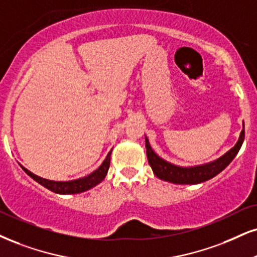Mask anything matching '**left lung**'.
Segmentation results:
<instances>
[{
	"mask_svg": "<svg viewBox=\"0 0 257 257\" xmlns=\"http://www.w3.org/2000/svg\"><path fill=\"white\" fill-rule=\"evenodd\" d=\"M244 136V122H243V130L240 132L239 138L235 144V147L231 148L223 156L212 161V162L191 167L177 166V164H173L163 160L162 157L158 156L153 150L150 143H149L148 137L145 136V148H147L148 162L151 166V169H153L155 175L158 179L163 180V181L176 183V185H198V183L205 182L218 175L232 162V160L236 157L240 147H242Z\"/></svg>",
	"mask_w": 257,
	"mask_h": 257,
	"instance_id": "left-lung-1",
	"label": "left lung"
}]
</instances>
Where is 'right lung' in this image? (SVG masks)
Segmentation results:
<instances>
[{
  "mask_svg": "<svg viewBox=\"0 0 257 257\" xmlns=\"http://www.w3.org/2000/svg\"><path fill=\"white\" fill-rule=\"evenodd\" d=\"M110 155H112V150L109 151L106 158L101 166L97 168L96 170H94L93 173H90L89 175L81 177V179L70 180V181H53V180H47L44 177H40L33 174L30 170L26 169L24 166L20 167L24 169V172L27 174L28 176H31L34 181L40 183L41 186H44L45 188L50 189L51 192H55L57 194H77V193H82L88 191V189L93 188L96 185H99L100 182L103 181V179L107 175L108 172L109 163H110Z\"/></svg>",
  "mask_w": 257,
  "mask_h": 257,
  "instance_id": "add662e5",
  "label": "right lung"
}]
</instances>
